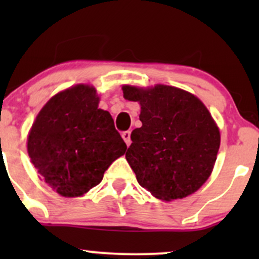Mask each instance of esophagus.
Returning a JSON list of instances; mask_svg holds the SVG:
<instances>
[{"instance_id":"esophagus-1","label":"esophagus","mask_w":259,"mask_h":259,"mask_svg":"<svg viewBox=\"0 0 259 259\" xmlns=\"http://www.w3.org/2000/svg\"><path fill=\"white\" fill-rule=\"evenodd\" d=\"M121 138H123L124 141H125L126 146H129V145L132 144V140H130V132H124L121 134Z\"/></svg>"}]
</instances>
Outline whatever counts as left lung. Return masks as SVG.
<instances>
[{"instance_id": "left-lung-1", "label": "left lung", "mask_w": 259, "mask_h": 259, "mask_svg": "<svg viewBox=\"0 0 259 259\" xmlns=\"http://www.w3.org/2000/svg\"><path fill=\"white\" fill-rule=\"evenodd\" d=\"M123 94L141 106L142 126L133 130L125 153L138 183L164 201L197 191L212 173L221 146L219 129L206 106L168 85H124Z\"/></svg>"}]
</instances>
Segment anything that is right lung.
Here are the masks:
<instances>
[{"mask_svg":"<svg viewBox=\"0 0 259 259\" xmlns=\"http://www.w3.org/2000/svg\"><path fill=\"white\" fill-rule=\"evenodd\" d=\"M95 88L80 84L55 95L37 114L28 153L37 173L64 197L99 185L126 145L112 115L99 108Z\"/></svg>","mask_w":259,"mask_h":259,"instance_id":"1","label":"right lung"}]
</instances>
